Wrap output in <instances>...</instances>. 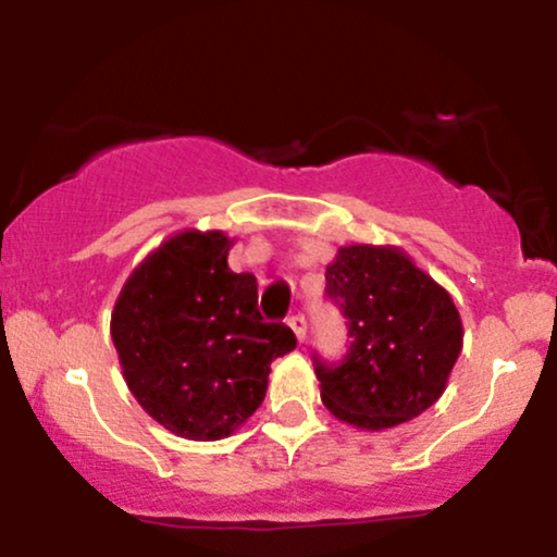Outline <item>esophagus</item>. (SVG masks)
<instances>
[{
  "instance_id": "esophagus-1",
  "label": "esophagus",
  "mask_w": 557,
  "mask_h": 557,
  "mask_svg": "<svg viewBox=\"0 0 557 557\" xmlns=\"http://www.w3.org/2000/svg\"><path fill=\"white\" fill-rule=\"evenodd\" d=\"M287 324H290V330L296 332V337H298V343H304L306 341V317L304 314H293L290 319H287Z\"/></svg>"
}]
</instances>
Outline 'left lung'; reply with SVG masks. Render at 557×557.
<instances>
[{"label":"left lung","instance_id":"8db88e82","mask_svg":"<svg viewBox=\"0 0 557 557\" xmlns=\"http://www.w3.org/2000/svg\"><path fill=\"white\" fill-rule=\"evenodd\" d=\"M324 277L350 337L341 363L314 356L332 417L376 432L426 411L463 345L450 293L393 246H345Z\"/></svg>","mask_w":557,"mask_h":557}]
</instances>
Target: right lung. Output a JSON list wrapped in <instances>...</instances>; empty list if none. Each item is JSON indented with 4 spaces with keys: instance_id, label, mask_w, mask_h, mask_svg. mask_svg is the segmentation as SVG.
<instances>
[{
    "instance_id": "add662e5",
    "label": "right lung",
    "mask_w": 557,
    "mask_h": 557,
    "mask_svg": "<svg viewBox=\"0 0 557 557\" xmlns=\"http://www.w3.org/2000/svg\"><path fill=\"white\" fill-rule=\"evenodd\" d=\"M220 230L172 235L133 270L112 311L123 376L151 419L188 440H222L261 406L270 363L296 348L261 322L257 277L227 267Z\"/></svg>"
}]
</instances>
